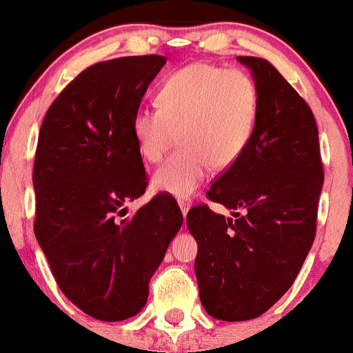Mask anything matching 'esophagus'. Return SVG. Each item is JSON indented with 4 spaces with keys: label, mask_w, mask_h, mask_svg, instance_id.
I'll list each match as a JSON object with an SVG mask.
<instances>
[{
    "label": "esophagus",
    "mask_w": 353,
    "mask_h": 353,
    "mask_svg": "<svg viewBox=\"0 0 353 353\" xmlns=\"http://www.w3.org/2000/svg\"><path fill=\"white\" fill-rule=\"evenodd\" d=\"M178 205H180V211L185 218V216H187V212L190 211V208H192L190 201H187V199H180V201H178Z\"/></svg>",
    "instance_id": "esophagus-1"
}]
</instances>
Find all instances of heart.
Masks as SVG:
<instances>
[{"instance_id": "heart-1", "label": "heart", "mask_w": 353, "mask_h": 353, "mask_svg": "<svg viewBox=\"0 0 353 353\" xmlns=\"http://www.w3.org/2000/svg\"><path fill=\"white\" fill-rule=\"evenodd\" d=\"M159 108L135 111L132 132L145 161L159 163L152 187L190 197L209 168H230L249 145L259 117V90L249 73L211 63H192L172 73L158 92Z\"/></svg>"}]
</instances>
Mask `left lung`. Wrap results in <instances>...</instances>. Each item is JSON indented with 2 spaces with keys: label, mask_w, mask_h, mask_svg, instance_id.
<instances>
[{
  "label": "left lung",
  "mask_w": 353,
  "mask_h": 353,
  "mask_svg": "<svg viewBox=\"0 0 353 353\" xmlns=\"http://www.w3.org/2000/svg\"><path fill=\"white\" fill-rule=\"evenodd\" d=\"M259 90L249 145L208 190L232 218L195 205L187 228L197 242L195 276L209 316L256 319L294 285L316 236L324 173L314 114L263 58L239 57Z\"/></svg>",
  "instance_id": "8db88e82"
}]
</instances>
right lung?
<instances>
[{
  "label": "right lung",
  "mask_w": 353,
  "mask_h": 353,
  "mask_svg": "<svg viewBox=\"0 0 353 353\" xmlns=\"http://www.w3.org/2000/svg\"><path fill=\"white\" fill-rule=\"evenodd\" d=\"M165 57H125L77 75L44 117L32 183L34 233L58 287L99 321L141 312L183 223L172 195L132 212L148 187L132 120Z\"/></svg>",
  "instance_id": "right-lung-1"
}]
</instances>
